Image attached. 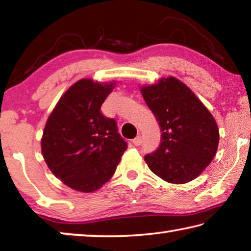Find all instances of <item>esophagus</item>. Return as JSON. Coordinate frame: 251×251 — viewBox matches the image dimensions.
<instances>
[{
  "label": "esophagus",
  "instance_id": "esophagus-1",
  "mask_svg": "<svg viewBox=\"0 0 251 251\" xmlns=\"http://www.w3.org/2000/svg\"><path fill=\"white\" fill-rule=\"evenodd\" d=\"M133 144L135 146H139L142 144V137L141 136H137V137L133 139Z\"/></svg>",
  "mask_w": 251,
  "mask_h": 251
}]
</instances>
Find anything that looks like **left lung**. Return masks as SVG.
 <instances>
[{
  "label": "left lung",
  "mask_w": 251,
  "mask_h": 251,
  "mask_svg": "<svg viewBox=\"0 0 251 251\" xmlns=\"http://www.w3.org/2000/svg\"><path fill=\"white\" fill-rule=\"evenodd\" d=\"M141 93L160 126L158 150L145 156L151 171L171 184H186L211 163L219 143L214 116L174 76L144 85Z\"/></svg>",
  "instance_id": "1"
}]
</instances>
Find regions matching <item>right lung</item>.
I'll list each match as a JSON object with an SVG mask.
<instances>
[{
  "label": "right lung",
  "instance_id": "1",
  "mask_svg": "<svg viewBox=\"0 0 251 251\" xmlns=\"http://www.w3.org/2000/svg\"><path fill=\"white\" fill-rule=\"evenodd\" d=\"M115 85V80H77L46 121L41 139L45 163L55 177L77 192L92 193L106 184L127 150L115 120L100 112Z\"/></svg>",
  "mask_w": 251,
  "mask_h": 251
}]
</instances>
